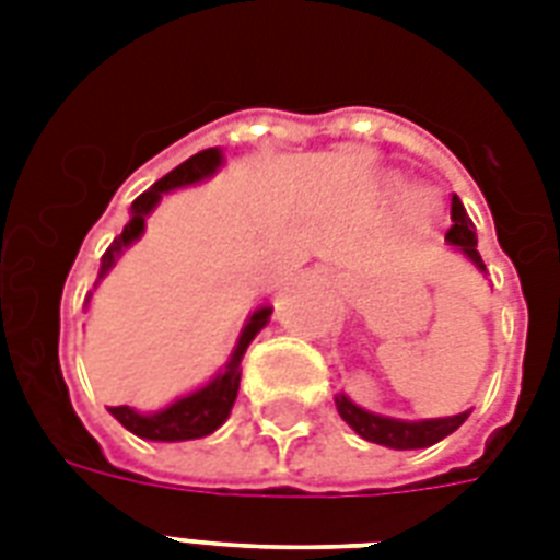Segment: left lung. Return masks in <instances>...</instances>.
I'll return each mask as SVG.
<instances>
[{"label": "left lung", "instance_id": "1", "mask_svg": "<svg viewBox=\"0 0 560 560\" xmlns=\"http://www.w3.org/2000/svg\"><path fill=\"white\" fill-rule=\"evenodd\" d=\"M451 220L453 226L447 232V241L453 246H459L462 253L468 255L470 261L477 264L479 270H486V264L477 253V232H474V220L468 218V211L462 206V200L453 194L451 200ZM337 409H340L342 421H349L354 433H360L366 442L383 444V447H395V451H416V447H430V444L442 442L444 435H451L453 430H459L465 424L468 412L451 418H430V421H400V418L374 416L360 409L358 404H351L346 395L337 398Z\"/></svg>", "mask_w": 560, "mask_h": 560}]
</instances>
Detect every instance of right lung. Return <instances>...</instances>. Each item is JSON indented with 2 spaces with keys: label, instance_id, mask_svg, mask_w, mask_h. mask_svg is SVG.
Instances as JSON below:
<instances>
[{
  "label": "right lung",
  "instance_id": "obj_1",
  "mask_svg": "<svg viewBox=\"0 0 560 560\" xmlns=\"http://www.w3.org/2000/svg\"><path fill=\"white\" fill-rule=\"evenodd\" d=\"M220 165V151L218 148H209V151L194 153L191 160H186L183 165L165 174L160 183H153L144 194H139L133 200V209H130V223L125 226V232L107 246V253L101 258V276L113 267V261L118 258V253L125 249L127 244H133L136 237L144 232V214L160 202V197L171 188L191 186L197 179L214 174ZM272 307H261L249 316L241 340H237V349L229 360V366L202 389L191 392L186 398L174 400L171 407H165L162 412H153V416H139L136 409L130 407H109V412L121 421V424L130 430V433L142 435V439H151V442H186V439H202V435L214 433L223 421L232 412V404L237 398V386H241V358H244L246 346L255 340V334L261 331L267 319H270Z\"/></svg>",
  "mask_w": 560,
  "mask_h": 560
}]
</instances>
